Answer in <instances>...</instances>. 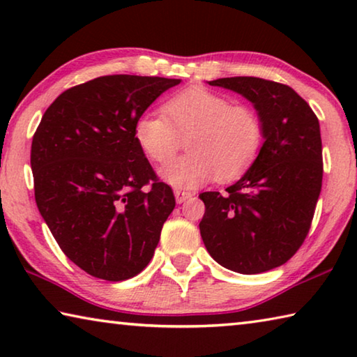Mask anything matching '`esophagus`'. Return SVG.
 I'll return each mask as SVG.
<instances>
[{"instance_id":"34e87169","label":"esophagus","mask_w":357,"mask_h":357,"mask_svg":"<svg viewBox=\"0 0 357 357\" xmlns=\"http://www.w3.org/2000/svg\"><path fill=\"white\" fill-rule=\"evenodd\" d=\"M193 193L189 190H174V197H176V202L178 203H184L185 200H189L192 198Z\"/></svg>"}]
</instances>
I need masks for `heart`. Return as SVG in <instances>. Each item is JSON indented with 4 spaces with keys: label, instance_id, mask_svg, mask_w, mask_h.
Returning <instances> with one entry per match:
<instances>
[{
    "label": "heart",
    "instance_id": "b5f03b06",
    "mask_svg": "<svg viewBox=\"0 0 357 357\" xmlns=\"http://www.w3.org/2000/svg\"><path fill=\"white\" fill-rule=\"evenodd\" d=\"M135 140L151 160L167 164L187 136L190 154L170 162L160 176L176 189H195L217 179L239 176L258 157L264 126L255 108L233 104L206 88L184 89L164 104V113L149 112L135 123Z\"/></svg>",
    "mask_w": 357,
    "mask_h": 357
}]
</instances>
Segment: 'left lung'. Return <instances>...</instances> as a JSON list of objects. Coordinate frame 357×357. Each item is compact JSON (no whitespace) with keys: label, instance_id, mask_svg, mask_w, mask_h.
Segmentation results:
<instances>
[{"label":"left lung","instance_id":"left-lung-1","mask_svg":"<svg viewBox=\"0 0 357 357\" xmlns=\"http://www.w3.org/2000/svg\"><path fill=\"white\" fill-rule=\"evenodd\" d=\"M255 105L264 143L245 174L220 192H203L200 222L209 255L239 274L282 266L304 243L323 181L319 123L310 105L287 84L258 77L209 82Z\"/></svg>","mask_w":357,"mask_h":357}]
</instances>
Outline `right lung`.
Masks as SVG:
<instances>
[{
	"label": "right lung",
	"instance_id": "right-lung-1",
	"mask_svg": "<svg viewBox=\"0 0 357 357\" xmlns=\"http://www.w3.org/2000/svg\"><path fill=\"white\" fill-rule=\"evenodd\" d=\"M181 80L104 75L59 94L31 143L40 215L72 263L108 282L146 268L174 209L135 140L144 110Z\"/></svg>",
	"mask_w": 357,
	"mask_h": 357
}]
</instances>
